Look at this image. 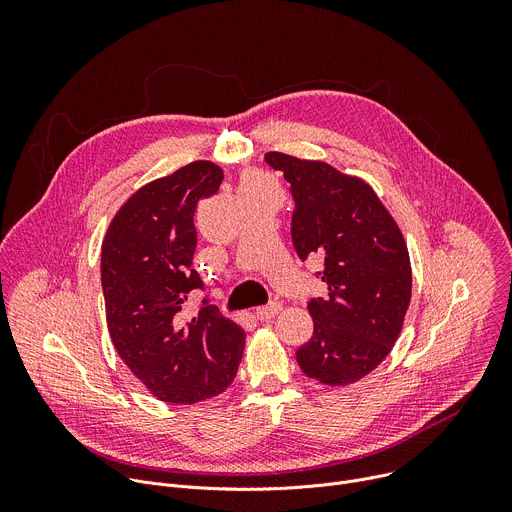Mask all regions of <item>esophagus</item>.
<instances>
[{
    "label": "esophagus",
    "mask_w": 512,
    "mask_h": 512,
    "mask_svg": "<svg viewBox=\"0 0 512 512\" xmlns=\"http://www.w3.org/2000/svg\"><path fill=\"white\" fill-rule=\"evenodd\" d=\"M279 312H281V304H279V302H269L267 306H261V308H257V310H255V316H257L259 320L267 322V320L275 318Z\"/></svg>",
    "instance_id": "obj_1"
}]
</instances>
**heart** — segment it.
<instances>
[{"instance_id": "obj_1", "label": "heart", "mask_w": 512, "mask_h": 512, "mask_svg": "<svg viewBox=\"0 0 512 512\" xmlns=\"http://www.w3.org/2000/svg\"><path fill=\"white\" fill-rule=\"evenodd\" d=\"M271 186H275V184L267 174H263L259 170H249L241 176L239 190H261V188H271Z\"/></svg>"}]
</instances>
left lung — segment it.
<instances>
[{
    "label": "left lung",
    "instance_id": "8db88e82",
    "mask_svg": "<svg viewBox=\"0 0 512 512\" xmlns=\"http://www.w3.org/2000/svg\"><path fill=\"white\" fill-rule=\"evenodd\" d=\"M265 162L291 184L300 259H324L328 296L308 302L314 336L298 348V364L322 385H352L379 367L401 334L411 302L405 239L364 180L281 152Z\"/></svg>",
    "mask_w": 512,
    "mask_h": 512
}]
</instances>
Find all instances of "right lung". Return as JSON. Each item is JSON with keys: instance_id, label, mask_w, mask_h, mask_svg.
<instances>
[{"instance_id": "obj_1", "label": "right lung", "mask_w": 512, "mask_h": 512, "mask_svg": "<svg viewBox=\"0 0 512 512\" xmlns=\"http://www.w3.org/2000/svg\"><path fill=\"white\" fill-rule=\"evenodd\" d=\"M223 170L198 160L141 186L117 210L101 247L107 328L127 369L154 397L192 405L221 395L235 379L245 330L206 300L182 318L200 275L194 210L212 196Z\"/></svg>"}]
</instances>
